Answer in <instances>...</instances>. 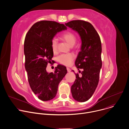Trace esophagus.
Masks as SVG:
<instances>
[{
  "instance_id": "34e87169",
  "label": "esophagus",
  "mask_w": 129,
  "mask_h": 129,
  "mask_svg": "<svg viewBox=\"0 0 129 129\" xmlns=\"http://www.w3.org/2000/svg\"><path fill=\"white\" fill-rule=\"evenodd\" d=\"M67 71L68 72H70V71H71V70H70V69L69 68H68V67H67Z\"/></svg>"
}]
</instances>
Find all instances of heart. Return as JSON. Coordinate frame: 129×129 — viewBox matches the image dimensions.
Here are the masks:
<instances>
[{
  "label": "heart",
  "mask_w": 129,
  "mask_h": 129,
  "mask_svg": "<svg viewBox=\"0 0 129 129\" xmlns=\"http://www.w3.org/2000/svg\"><path fill=\"white\" fill-rule=\"evenodd\" d=\"M62 38L71 47L74 46L77 41L76 35L71 32H67L62 36ZM58 41L57 38H54L51 41V47L53 52L57 50ZM75 59V55L72 53L68 54H62L57 58L58 61L62 64L65 66H69L71 64L73 59Z\"/></svg>",
  "instance_id": "1"
}]
</instances>
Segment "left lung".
Segmentation results:
<instances>
[{
    "label": "left lung",
    "mask_w": 129,
    "mask_h": 129,
    "mask_svg": "<svg viewBox=\"0 0 129 129\" xmlns=\"http://www.w3.org/2000/svg\"><path fill=\"white\" fill-rule=\"evenodd\" d=\"M65 25L77 31L82 41L75 64L78 70H83L81 76L76 73V80L71 86V91L76 101L84 102L92 96L99 83L102 66L101 41L94 27L88 22L72 20Z\"/></svg>",
    "instance_id": "left-lung-1"
}]
</instances>
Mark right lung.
<instances>
[{
    "instance_id": "add662e5",
    "label": "right lung",
    "mask_w": 129,
    "mask_h": 129,
    "mask_svg": "<svg viewBox=\"0 0 129 129\" xmlns=\"http://www.w3.org/2000/svg\"><path fill=\"white\" fill-rule=\"evenodd\" d=\"M67 27L55 21L43 20L35 23L26 35L24 53L25 68L29 86L39 99L48 101L56 96L58 85L67 72L59 65L54 73L46 68L53 56L51 41L56 35Z\"/></svg>"
}]
</instances>
